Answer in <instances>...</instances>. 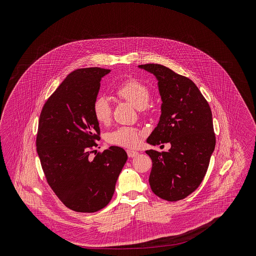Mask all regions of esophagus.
I'll list each match as a JSON object with an SVG mask.
<instances>
[{
	"label": "esophagus",
	"mask_w": 256,
	"mask_h": 256,
	"mask_svg": "<svg viewBox=\"0 0 256 256\" xmlns=\"http://www.w3.org/2000/svg\"><path fill=\"white\" fill-rule=\"evenodd\" d=\"M127 154H128V156H129V158H135V156H137L139 154V152H136V150H127Z\"/></svg>",
	"instance_id": "34e87169"
}]
</instances>
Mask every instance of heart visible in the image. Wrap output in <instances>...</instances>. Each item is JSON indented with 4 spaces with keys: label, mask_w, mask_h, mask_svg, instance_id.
Instances as JSON below:
<instances>
[{
    "label": "heart",
    "mask_w": 256,
    "mask_h": 256,
    "mask_svg": "<svg viewBox=\"0 0 256 256\" xmlns=\"http://www.w3.org/2000/svg\"><path fill=\"white\" fill-rule=\"evenodd\" d=\"M116 96L128 102L137 110L145 108L150 98V90L146 84L137 80H128L122 82L115 90ZM92 113L100 124H108L111 119L112 108L110 100L106 96H98L92 104ZM142 131L134 127H119L108 134L110 144L124 148H135L141 141Z\"/></svg>",
    "instance_id": "b5f03b06"
}]
</instances>
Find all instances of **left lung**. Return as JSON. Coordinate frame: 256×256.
<instances>
[{
	"label": "left lung",
	"instance_id": "left-lung-1",
	"mask_svg": "<svg viewBox=\"0 0 256 256\" xmlns=\"http://www.w3.org/2000/svg\"><path fill=\"white\" fill-rule=\"evenodd\" d=\"M158 80L162 114L146 139L152 146L170 143L168 152L146 150L152 162L148 182L162 199H184L202 182L216 145L212 111L196 84L160 64L139 65Z\"/></svg>",
	"mask_w": 256,
	"mask_h": 256
}]
</instances>
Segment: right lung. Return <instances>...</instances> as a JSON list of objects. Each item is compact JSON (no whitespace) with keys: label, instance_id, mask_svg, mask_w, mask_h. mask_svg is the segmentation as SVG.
<instances>
[{"label":"right lung","instance_id":"1","mask_svg":"<svg viewBox=\"0 0 256 256\" xmlns=\"http://www.w3.org/2000/svg\"><path fill=\"white\" fill-rule=\"evenodd\" d=\"M110 72L94 67L69 74L39 118L36 150L45 178L63 204L76 212L94 213L110 203L128 158L116 146L90 156L100 139L92 104L102 78Z\"/></svg>","mask_w":256,"mask_h":256}]
</instances>
